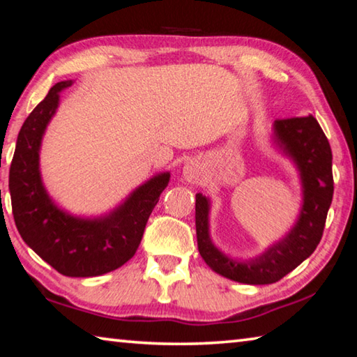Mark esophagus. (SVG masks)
<instances>
[{"label": "esophagus", "mask_w": 357, "mask_h": 357, "mask_svg": "<svg viewBox=\"0 0 357 357\" xmlns=\"http://www.w3.org/2000/svg\"><path fill=\"white\" fill-rule=\"evenodd\" d=\"M183 173L187 181H190V183H197V181L200 179V165L195 164V162H187L184 165Z\"/></svg>", "instance_id": "34e87169"}]
</instances>
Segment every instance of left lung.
Segmentation results:
<instances>
[{"label":"left lung","mask_w":357,"mask_h":357,"mask_svg":"<svg viewBox=\"0 0 357 357\" xmlns=\"http://www.w3.org/2000/svg\"><path fill=\"white\" fill-rule=\"evenodd\" d=\"M274 143L291 159L301 174L302 208L294 227L279 243L249 261L227 257L209 236V198L197 193L195 227L198 252L211 269L229 280L247 285L279 282L315 252L323 236L334 195L332 151L318 121L304 118L274 121Z\"/></svg>","instance_id":"8db88e82"}]
</instances>
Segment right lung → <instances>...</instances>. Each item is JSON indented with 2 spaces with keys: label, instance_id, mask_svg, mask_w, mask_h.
<instances>
[{
  "label": "right lung",
  "instance_id": "right-lung-1",
  "mask_svg": "<svg viewBox=\"0 0 357 357\" xmlns=\"http://www.w3.org/2000/svg\"><path fill=\"white\" fill-rule=\"evenodd\" d=\"M70 84L72 80L56 83L22 126L9 170L12 214L22 239L59 274L96 277L121 268L135 255L170 173L138 185L105 215L84 219L59 209L42 183L39 151L59 93Z\"/></svg>",
  "mask_w": 357,
  "mask_h": 357
}]
</instances>
